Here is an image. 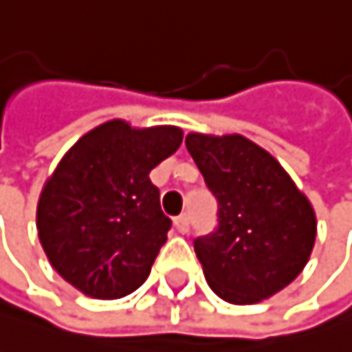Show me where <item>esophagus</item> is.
<instances>
[{
  "label": "esophagus",
  "instance_id": "1",
  "mask_svg": "<svg viewBox=\"0 0 352 352\" xmlns=\"http://www.w3.org/2000/svg\"><path fill=\"white\" fill-rule=\"evenodd\" d=\"M175 230H177L179 234H186V232H188V230H190V219H188V215L175 217Z\"/></svg>",
  "mask_w": 352,
  "mask_h": 352
}]
</instances>
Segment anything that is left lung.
<instances>
[{
	"instance_id": "obj_1",
	"label": "left lung",
	"mask_w": 352,
	"mask_h": 352,
	"mask_svg": "<svg viewBox=\"0 0 352 352\" xmlns=\"http://www.w3.org/2000/svg\"><path fill=\"white\" fill-rule=\"evenodd\" d=\"M186 147L217 198V230L194 241L209 287L241 306L285 289L315 247L310 200L272 154L239 133H190Z\"/></svg>"
}]
</instances>
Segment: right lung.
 <instances>
[{
	"label": "right lung",
	"instance_id": "add662e5",
	"mask_svg": "<svg viewBox=\"0 0 352 352\" xmlns=\"http://www.w3.org/2000/svg\"><path fill=\"white\" fill-rule=\"evenodd\" d=\"M182 139L179 126L107 120L80 137L46 179L37 236L52 268L84 296L124 298L150 274L170 230L150 173Z\"/></svg>",
	"mask_w": 352,
	"mask_h": 352
}]
</instances>
